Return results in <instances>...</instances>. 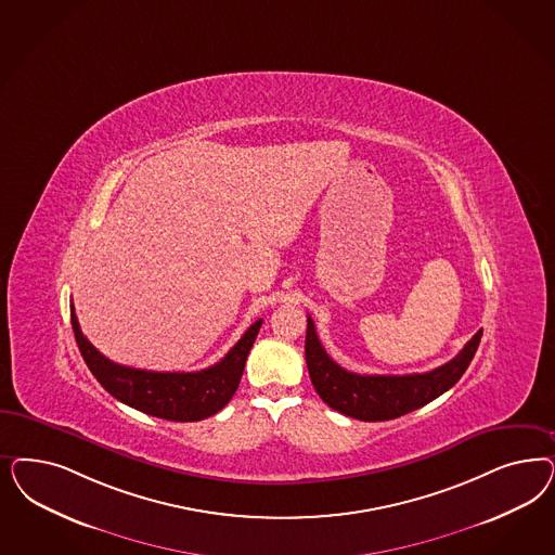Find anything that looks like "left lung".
Here are the masks:
<instances>
[{"mask_svg": "<svg viewBox=\"0 0 555 555\" xmlns=\"http://www.w3.org/2000/svg\"><path fill=\"white\" fill-rule=\"evenodd\" d=\"M480 339L482 331H478L467 340L464 349L446 365L425 374L359 376L343 370L339 363L328 358L317 335L314 321L308 317L306 365L314 390L333 411L359 421L376 423L416 411L429 404L430 400L439 398L441 393L448 392L464 376L469 361L476 356Z\"/></svg>", "mask_w": 555, "mask_h": 555, "instance_id": "left-lung-1", "label": "left lung"}]
</instances>
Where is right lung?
I'll use <instances>...</instances> for the list:
<instances>
[{"label": "right lung", "mask_w": 555, "mask_h": 555, "mask_svg": "<svg viewBox=\"0 0 555 555\" xmlns=\"http://www.w3.org/2000/svg\"><path fill=\"white\" fill-rule=\"evenodd\" d=\"M261 319L253 322L233 349L212 367H206L202 372H146L126 367L104 358L83 337L72 306L75 340L95 379L116 400L128 406L176 423L208 418L229 404L238 388L247 356L261 328Z\"/></svg>", "instance_id": "right-lung-1"}]
</instances>
